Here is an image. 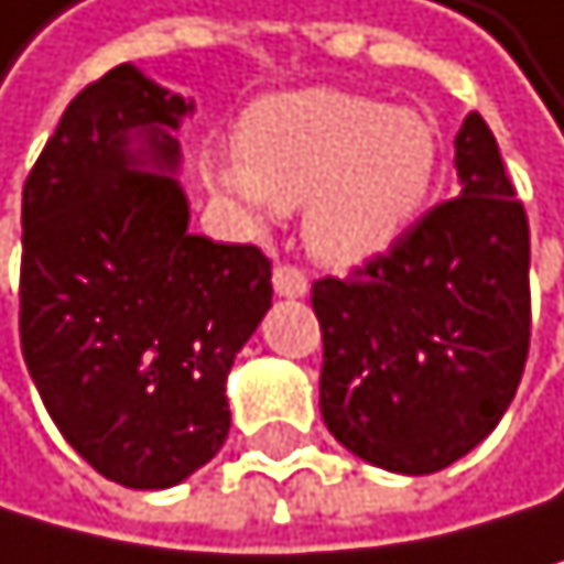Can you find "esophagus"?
Masks as SVG:
<instances>
[{"label": "esophagus", "instance_id": "1", "mask_svg": "<svg viewBox=\"0 0 564 564\" xmlns=\"http://www.w3.org/2000/svg\"><path fill=\"white\" fill-rule=\"evenodd\" d=\"M273 291H276V297H305L308 280L302 270H294V267H276L273 270Z\"/></svg>", "mask_w": 564, "mask_h": 564}]
</instances>
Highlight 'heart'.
<instances>
[{
	"label": "heart",
	"instance_id": "1",
	"mask_svg": "<svg viewBox=\"0 0 564 564\" xmlns=\"http://www.w3.org/2000/svg\"><path fill=\"white\" fill-rule=\"evenodd\" d=\"M438 122L340 87L276 90L238 118L235 158L206 153L203 182L249 224L302 206L308 252L333 270L386 256L438 178Z\"/></svg>",
	"mask_w": 564,
	"mask_h": 564
}]
</instances>
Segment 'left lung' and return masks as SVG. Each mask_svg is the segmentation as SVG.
I'll return each mask as SVG.
<instances>
[{
  "instance_id": "8db88e82",
  "label": "left lung",
  "mask_w": 564,
  "mask_h": 564,
  "mask_svg": "<svg viewBox=\"0 0 564 564\" xmlns=\"http://www.w3.org/2000/svg\"><path fill=\"white\" fill-rule=\"evenodd\" d=\"M459 196L389 256L319 280V411L371 467L421 477L485 442L530 347V227L477 111L456 132Z\"/></svg>"
}]
</instances>
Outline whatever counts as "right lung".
<instances>
[{
  "label": "right lung",
  "instance_id": "obj_1",
  "mask_svg": "<svg viewBox=\"0 0 564 564\" xmlns=\"http://www.w3.org/2000/svg\"><path fill=\"white\" fill-rule=\"evenodd\" d=\"M193 97L122 62L79 90L23 185L20 347L62 438L122 488L206 467L227 376L273 305L256 245L188 231Z\"/></svg>",
  "mask_w": 564,
  "mask_h": 564
}]
</instances>
